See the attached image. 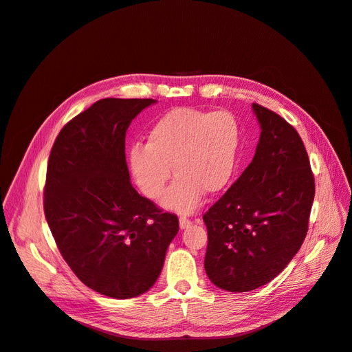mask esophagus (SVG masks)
Listing matches in <instances>:
<instances>
[{
    "mask_svg": "<svg viewBox=\"0 0 352 352\" xmlns=\"http://www.w3.org/2000/svg\"><path fill=\"white\" fill-rule=\"evenodd\" d=\"M190 223H192V221H190L189 218H186V217H180V218H179V225H180V228H182V230L188 228Z\"/></svg>",
    "mask_w": 352,
    "mask_h": 352,
    "instance_id": "1",
    "label": "esophagus"
}]
</instances>
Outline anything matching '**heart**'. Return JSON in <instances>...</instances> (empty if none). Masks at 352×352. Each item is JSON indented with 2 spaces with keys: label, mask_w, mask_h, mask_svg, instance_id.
I'll use <instances>...</instances> for the list:
<instances>
[{
  "label": "heart",
  "mask_w": 352,
  "mask_h": 352,
  "mask_svg": "<svg viewBox=\"0 0 352 352\" xmlns=\"http://www.w3.org/2000/svg\"><path fill=\"white\" fill-rule=\"evenodd\" d=\"M240 129L227 111L177 108L160 117L147 131L146 144L129 154L130 170L147 198L160 199L172 177L179 176L164 205L192 212L204 192L218 193L230 182L236 162Z\"/></svg>",
  "instance_id": "heart-1"
}]
</instances>
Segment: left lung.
Here are the masks:
<instances>
[{"mask_svg":"<svg viewBox=\"0 0 352 352\" xmlns=\"http://www.w3.org/2000/svg\"><path fill=\"white\" fill-rule=\"evenodd\" d=\"M261 127L254 159L204 214L205 272L215 286L250 292L273 280L299 251L315 198L303 142L285 118L252 104Z\"/></svg>","mask_w":352,"mask_h":352,"instance_id":"left-lung-1","label":"left lung"}]
</instances>
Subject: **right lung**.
I'll return each mask as SVG.
<instances>
[{
  "mask_svg": "<svg viewBox=\"0 0 352 352\" xmlns=\"http://www.w3.org/2000/svg\"><path fill=\"white\" fill-rule=\"evenodd\" d=\"M151 98H104L70 120L52 147L45 215L62 257L89 289L130 299L156 282L179 231L175 214L138 195L125 131Z\"/></svg>",
  "mask_w": 352,
  "mask_h": 352,
  "instance_id": "add662e5",
  "label": "right lung"
}]
</instances>
